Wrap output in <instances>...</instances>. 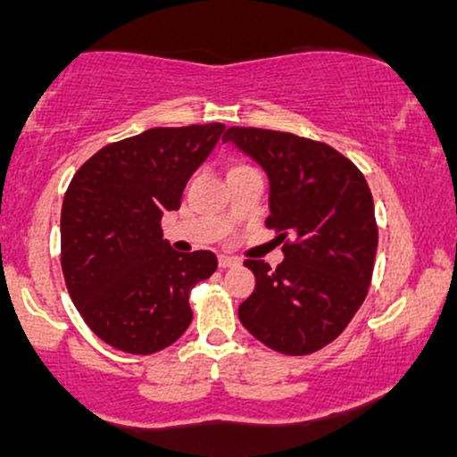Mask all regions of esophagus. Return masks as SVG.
Listing matches in <instances>:
<instances>
[{
	"mask_svg": "<svg viewBox=\"0 0 457 457\" xmlns=\"http://www.w3.org/2000/svg\"><path fill=\"white\" fill-rule=\"evenodd\" d=\"M240 260L232 258V255H219V266L221 269H229V266H238Z\"/></svg>",
	"mask_w": 457,
	"mask_h": 457,
	"instance_id": "esophagus-1",
	"label": "esophagus"
}]
</instances>
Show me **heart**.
Listing matches in <instances>:
<instances>
[{"label":"heart","mask_w":457,"mask_h":457,"mask_svg":"<svg viewBox=\"0 0 457 457\" xmlns=\"http://www.w3.org/2000/svg\"><path fill=\"white\" fill-rule=\"evenodd\" d=\"M251 165H246L245 161H238V159H229L228 165H225V170H228V176L229 174H236V171H243V170H249Z\"/></svg>","instance_id":"obj_1"}]
</instances>
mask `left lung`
<instances>
[{
	"label": "left lung",
	"mask_w": 457,
	"mask_h": 457,
	"mask_svg": "<svg viewBox=\"0 0 457 457\" xmlns=\"http://www.w3.org/2000/svg\"><path fill=\"white\" fill-rule=\"evenodd\" d=\"M223 141L269 174L266 228L283 243L277 269L245 260L255 287L240 303V322L275 353H318L344 333L370 290L378 225L365 176L342 152L295 133L229 127Z\"/></svg>",
	"instance_id": "left-lung-1"
}]
</instances>
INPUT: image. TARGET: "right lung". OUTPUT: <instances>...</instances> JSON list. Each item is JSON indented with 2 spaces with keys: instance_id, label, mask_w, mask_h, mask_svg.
<instances>
[{
  "instance_id": "right-lung-1",
  "label": "right lung",
  "mask_w": 457,
  "mask_h": 457,
  "mask_svg": "<svg viewBox=\"0 0 457 457\" xmlns=\"http://www.w3.org/2000/svg\"><path fill=\"white\" fill-rule=\"evenodd\" d=\"M225 124L148 129L104 145L72 176L62 204V270L72 303L104 344L152 354L193 320L188 295L217 270L212 251L178 253L161 217L180 206Z\"/></svg>"
}]
</instances>
